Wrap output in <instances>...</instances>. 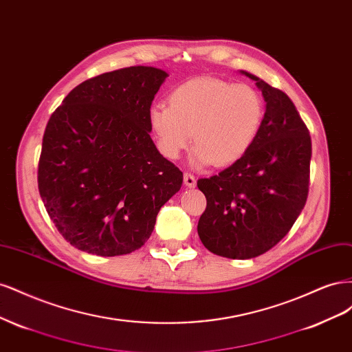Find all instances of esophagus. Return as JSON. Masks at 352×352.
<instances>
[{
  "instance_id": "obj_1",
  "label": "esophagus",
  "mask_w": 352,
  "mask_h": 352,
  "mask_svg": "<svg viewBox=\"0 0 352 352\" xmlns=\"http://www.w3.org/2000/svg\"><path fill=\"white\" fill-rule=\"evenodd\" d=\"M184 182H185L186 186L192 188V186H195V184H197V179H195V176H194L192 173L185 172V173H184Z\"/></svg>"
}]
</instances>
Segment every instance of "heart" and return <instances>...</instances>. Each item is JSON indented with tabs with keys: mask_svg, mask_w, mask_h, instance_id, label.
Returning <instances> with one entry per match:
<instances>
[{
	"mask_svg": "<svg viewBox=\"0 0 352 352\" xmlns=\"http://www.w3.org/2000/svg\"><path fill=\"white\" fill-rule=\"evenodd\" d=\"M150 126L166 157L177 158L192 142L194 163L228 167L251 150L264 120V101L250 85L194 78L150 110Z\"/></svg>",
	"mask_w": 352,
	"mask_h": 352,
	"instance_id": "obj_1",
	"label": "heart"
}]
</instances>
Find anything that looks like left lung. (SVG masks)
I'll list each match as a JSON object with an SVG mask.
<instances>
[{"label":"left lung","instance_id":"1","mask_svg":"<svg viewBox=\"0 0 352 352\" xmlns=\"http://www.w3.org/2000/svg\"><path fill=\"white\" fill-rule=\"evenodd\" d=\"M265 113L251 150L219 175L198 179L207 198L198 221L204 247L245 260L267 252L291 230L307 202L311 138L287 95L258 79Z\"/></svg>","mask_w":352,"mask_h":352}]
</instances>
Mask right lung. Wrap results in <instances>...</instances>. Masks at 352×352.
<instances>
[{
	"label": "right lung",
	"instance_id": "1",
	"mask_svg": "<svg viewBox=\"0 0 352 352\" xmlns=\"http://www.w3.org/2000/svg\"><path fill=\"white\" fill-rule=\"evenodd\" d=\"M167 73L145 66L98 74L72 89L47 123L38 189L60 235L114 257L140 250L184 173L158 153L151 104Z\"/></svg>",
	"mask_w": 352,
	"mask_h": 352
}]
</instances>
